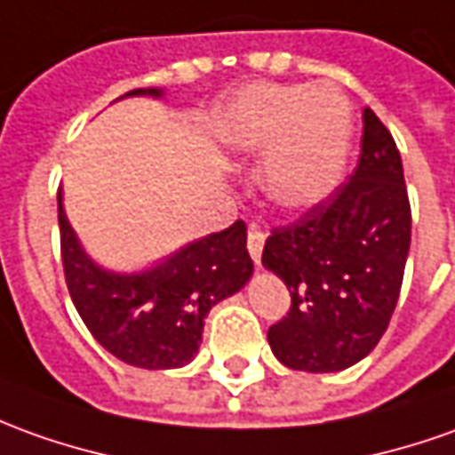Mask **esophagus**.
<instances>
[{"instance_id": "34e87169", "label": "esophagus", "mask_w": 455, "mask_h": 455, "mask_svg": "<svg viewBox=\"0 0 455 455\" xmlns=\"http://www.w3.org/2000/svg\"><path fill=\"white\" fill-rule=\"evenodd\" d=\"M262 247H265V233L252 222L247 228V250H250V255L255 259V265H259V259H262Z\"/></svg>"}]
</instances>
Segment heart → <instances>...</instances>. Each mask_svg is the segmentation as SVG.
<instances>
[{
	"mask_svg": "<svg viewBox=\"0 0 455 455\" xmlns=\"http://www.w3.org/2000/svg\"><path fill=\"white\" fill-rule=\"evenodd\" d=\"M233 153L262 154L259 183L282 208H309L339 186L352 148V106L331 86L252 84L215 124Z\"/></svg>",
	"mask_w": 455,
	"mask_h": 455,
	"instance_id": "1",
	"label": "heart"
}]
</instances>
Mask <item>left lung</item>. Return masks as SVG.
<instances>
[{
  "label": "left lung",
  "mask_w": 455,
  "mask_h": 455,
  "mask_svg": "<svg viewBox=\"0 0 455 455\" xmlns=\"http://www.w3.org/2000/svg\"><path fill=\"white\" fill-rule=\"evenodd\" d=\"M362 156L349 180L297 220L272 228L262 265L292 305L267 329L272 354L297 371L327 374L362 362L399 302L411 245V205L389 128L362 114Z\"/></svg>",
  "instance_id": "left-lung-1"
}]
</instances>
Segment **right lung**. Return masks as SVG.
Here are the masks:
<instances>
[{"label":"right lung","mask_w":455,"mask_h":455,"mask_svg":"<svg viewBox=\"0 0 455 455\" xmlns=\"http://www.w3.org/2000/svg\"><path fill=\"white\" fill-rule=\"evenodd\" d=\"M138 93L161 96L158 89ZM59 233L68 294L93 339L116 359L140 369H178L196 356L210 307L235 294L252 275L247 228H230L190 243L158 267L116 275L93 265L66 220L61 193Z\"/></svg>","instance_id":"obj_1"}]
</instances>
